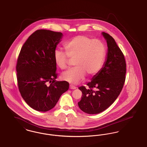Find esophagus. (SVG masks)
I'll return each mask as SVG.
<instances>
[{"instance_id":"obj_1","label":"esophagus","mask_w":147,"mask_h":147,"mask_svg":"<svg viewBox=\"0 0 147 147\" xmlns=\"http://www.w3.org/2000/svg\"><path fill=\"white\" fill-rule=\"evenodd\" d=\"M77 87L74 85H70V89H72V90H75L76 89Z\"/></svg>"}]
</instances>
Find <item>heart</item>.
I'll return each mask as SVG.
<instances>
[{
  "label": "heart",
  "instance_id": "b5f03b06",
  "mask_svg": "<svg viewBox=\"0 0 147 147\" xmlns=\"http://www.w3.org/2000/svg\"><path fill=\"white\" fill-rule=\"evenodd\" d=\"M64 47L66 53L60 50L54 52L56 65L63 70L67 67L70 59L74 60L72 69L62 73L61 78L72 84H76L86 75L92 77L100 71L106 56V47L98 40L84 35L77 36L67 42Z\"/></svg>",
  "mask_w": 147,
  "mask_h": 147
}]
</instances>
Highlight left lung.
Listing matches in <instances>:
<instances>
[{
  "label": "left lung",
  "mask_w": 147,
  "mask_h": 147,
  "mask_svg": "<svg viewBox=\"0 0 147 147\" xmlns=\"http://www.w3.org/2000/svg\"><path fill=\"white\" fill-rule=\"evenodd\" d=\"M102 35L108 47L106 61L87 88H78L82 93L78 107L88 114H98L108 108L119 95L125 80L126 63L122 51L111 35L105 32Z\"/></svg>",
  "instance_id": "obj_1"
}]
</instances>
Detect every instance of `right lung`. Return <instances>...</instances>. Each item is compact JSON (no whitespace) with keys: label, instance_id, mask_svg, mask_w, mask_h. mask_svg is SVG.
I'll return each mask as SVG.
<instances>
[{"label":"right lung","instance_id":"add662e5","mask_svg":"<svg viewBox=\"0 0 147 147\" xmlns=\"http://www.w3.org/2000/svg\"><path fill=\"white\" fill-rule=\"evenodd\" d=\"M62 36L60 32L38 30L21 49L16 67L18 87L26 103L36 111L47 112L54 108L69 90L67 82L55 80L54 52Z\"/></svg>","mask_w":147,"mask_h":147}]
</instances>
